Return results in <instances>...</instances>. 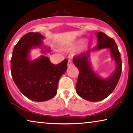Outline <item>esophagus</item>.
Returning <instances> with one entry per match:
<instances>
[{
	"label": "esophagus",
	"mask_w": 133,
	"mask_h": 133,
	"mask_svg": "<svg viewBox=\"0 0 133 133\" xmlns=\"http://www.w3.org/2000/svg\"><path fill=\"white\" fill-rule=\"evenodd\" d=\"M73 64V63H72V62L71 61V60H69L68 62V66L70 67L71 66V65Z\"/></svg>",
	"instance_id": "esophagus-1"
}]
</instances>
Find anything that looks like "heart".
<instances>
[{
    "label": "heart",
    "mask_w": 133,
    "mask_h": 133,
    "mask_svg": "<svg viewBox=\"0 0 133 133\" xmlns=\"http://www.w3.org/2000/svg\"><path fill=\"white\" fill-rule=\"evenodd\" d=\"M83 42H84V39H79L76 42H75L73 44L71 45L70 46H69L68 48H67V50L70 51V50H74V49L78 48V47H79L83 43ZM90 46V43H85V45H83L82 48V50H87L89 48V47Z\"/></svg>",
    "instance_id": "obj_1"
}]
</instances>
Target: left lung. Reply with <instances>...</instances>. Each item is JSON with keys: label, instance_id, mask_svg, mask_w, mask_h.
<instances>
[{"label": "left lung", "instance_id": "8db88e82", "mask_svg": "<svg viewBox=\"0 0 133 133\" xmlns=\"http://www.w3.org/2000/svg\"><path fill=\"white\" fill-rule=\"evenodd\" d=\"M97 45L91 50L73 57V63L79 70V76L76 86L78 95L90 102H97L105 99L112 93L122 72V60L119 49L113 39L102 32L96 33ZM105 48L110 49L111 57L116 62V70L111 76L101 78L94 72L89 63L90 52Z\"/></svg>", "mask_w": 133, "mask_h": 133}]
</instances>
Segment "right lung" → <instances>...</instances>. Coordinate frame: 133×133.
I'll use <instances>...</instances> for the list:
<instances>
[{
	"label": "right lung",
	"mask_w": 133,
	"mask_h": 133,
	"mask_svg": "<svg viewBox=\"0 0 133 133\" xmlns=\"http://www.w3.org/2000/svg\"><path fill=\"white\" fill-rule=\"evenodd\" d=\"M43 39L39 32L25 34L14 46L11 59V76L16 86L23 95L36 102L48 101L56 95L58 82L66 72L68 63L65 59L54 65L45 56L30 60L32 48L44 46ZM44 47L42 52L50 51V48Z\"/></svg>",
	"instance_id": "add662e5"
}]
</instances>
